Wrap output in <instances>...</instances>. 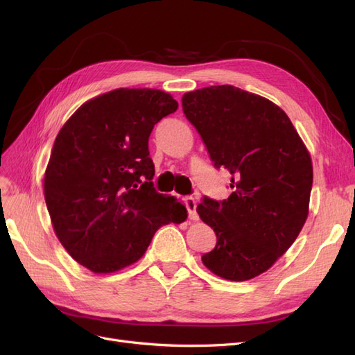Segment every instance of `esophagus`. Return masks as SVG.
<instances>
[{
    "label": "esophagus",
    "mask_w": 355,
    "mask_h": 355,
    "mask_svg": "<svg viewBox=\"0 0 355 355\" xmlns=\"http://www.w3.org/2000/svg\"><path fill=\"white\" fill-rule=\"evenodd\" d=\"M185 204L188 207L189 213V219L191 220H198V213H197V200L194 197H187Z\"/></svg>",
    "instance_id": "1"
}]
</instances>
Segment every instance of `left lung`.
<instances>
[{
    "label": "left lung",
    "mask_w": 355,
    "mask_h": 355,
    "mask_svg": "<svg viewBox=\"0 0 355 355\" xmlns=\"http://www.w3.org/2000/svg\"><path fill=\"white\" fill-rule=\"evenodd\" d=\"M182 110L214 167L232 176L228 200L204 198L197 206L216 234V247L201 261L225 280H252L304 228L313 188L309 151L280 106L230 84L185 93Z\"/></svg>",
    "instance_id": "left-lung-1"
}]
</instances>
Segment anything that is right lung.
Here are the masks:
<instances>
[{
  "label": "right lung",
  "mask_w": 355,
  "mask_h": 355,
  "mask_svg": "<svg viewBox=\"0 0 355 355\" xmlns=\"http://www.w3.org/2000/svg\"><path fill=\"white\" fill-rule=\"evenodd\" d=\"M173 96L115 89L84 102L62 125L44 173L53 231L94 274H112L145 254L157 230L188 218L185 204L158 194L148 141Z\"/></svg>",
  "instance_id": "obj_1"
}]
</instances>
